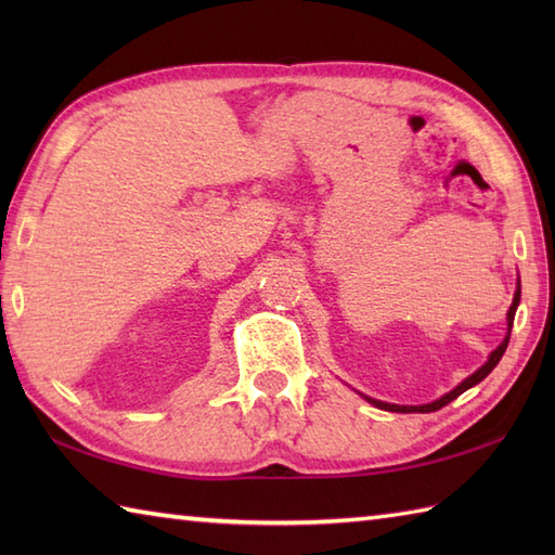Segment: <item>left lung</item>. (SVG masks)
<instances>
[{"mask_svg": "<svg viewBox=\"0 0 555 555\" xmlns=\"http://www.w3.org/2000/svg\"><path fill=\"white\" fill-rule=\"evenodd\" d=\"M517 305H520V281H517L515 298H513V305H511V310H508V334H505V338L501 340V346L491 352L489 360H487L485 364H481V367H479L475 374H469L463 384H457V386L453 388V391H448L446 396H441L439 400H434V403H427V405H393V403H384V400H374V398H370V396H364V400H367V403H372L374 408H382V410H388V412H434V410H441L443 405L451 403V400H455L460 393H465L467 388L477 386V384H479L481 379H485V376H489V372L501 362L503 352H505V348H508V340H511V328H513V320H515Z\"/></svg>", "mask_w": 555, "mask_h": 555, "instance_id": "8db88e82", "label": "left lung"}]
</instances>
